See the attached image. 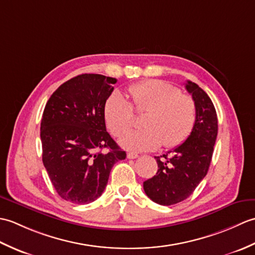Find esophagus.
<instances>
[{"instance_id": "1", "label": "esophagus", "mask_w": 255, "mask_h": 255, "mask_svg": "<svg viewBox=\"0 0 255 255\" xmlns=\"http://www.w3.org/2000/svg\"><path fill=\"white\" fill-rule=\"evenodd\" d=\"M138 153H134V152H129L127 153V158L128 159H137L138 158Z\"/></svg>"}]
</instances>
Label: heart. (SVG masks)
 <instances>
[{"mask_svg":"<svg viewBox=\"0 0 255 255\" xmlns=\"http://www.w3.org/2000/svg\"><path fill=\"white\" fill-rule=\"evenodd\" d=\"M127 90L134 107L147 114L143 120V129L121 137L122 147L129 151H151L163 143L164 148L173 149L189 137L196 123V104L191 96L181 94L180 89L162 80L142 81L129 85ZM133 108L121 92L108 96L104 117L114 136H121L131 126Z\"/></svg>","mask_w":255,"mask_h":255,"instance_id":"obj_1","label":"heart"}]
</instances>
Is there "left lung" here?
<instances>
[{
    "label": "left lung",
    "mask_w": 255,
    "mask_h": 255,
    "mask_svg": "<svg viewBox=\"0 0 255 255\" xmlns=\"http://www.w3.org/2000/svg\"><path fill=\"white\" fill-rule=\"evenodd\" d=\"M185 88L196 104V123L182 144L161 156L156 174L143 182L147 196L154 203L170 206L192 195L209 169L218 133V119L209 96L199 86L187 81ZM169 153H173L168 156Z\"/></svg>",
    "instance_id": "1"
}]
</instances>
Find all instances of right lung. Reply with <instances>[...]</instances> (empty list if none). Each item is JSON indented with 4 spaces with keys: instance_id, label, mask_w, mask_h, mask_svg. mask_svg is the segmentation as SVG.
I'll return each instance as SVG.
<instances>
[{
    "instance_id": "add662e5",
    "label": "right lung",
    "mask_w": 255,
    "mask_h": 255,
    "mask_svg": "<svg viewBox=\"0 0 255 255\" xmlns=\"http://www.w3.org/2000/svg\"><path fill=\"white\" fill-rule=\"evenodd\" d=\"M116 82L102 74H80L47 102L40 124L42 163L58 195L68 202H94L114 164L126 159L105 126L104 105ZM103 148L109 151L102 153Z\"/></svg>"
}]
</instances>
